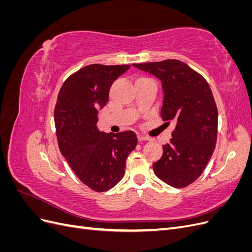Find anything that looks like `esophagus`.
Segmentation results:
<instances>
[{
	"mask_svg": "<svg viewBox=\"0 0 252 252\" xmlns=\"http://www.w3.org/2000/svg\"><path fill=\"white\" fill-rule=\"evenodd\" d=\"M138 140H139V141H150L151 138H149V136H147V135L139 134V135H138Z\"/></svg>",
	"mask_w": 252,
	"mask_h": 252,
	"instance_id": "1",
	"label": "esophagus"
}]
</instances>
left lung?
Returning <instances> with one entry per match:
<instances>
[{"instance_id": "left-lung-1", "label": "left lung", "mask_w": 252, "mask_h": 252, "mask_svg": "<svg viewBox=\"0 0 252 252\" xmlns=\"http://www.w3.org/2000/svg\"><path fill=\"white\" fill-rule=\"evenodd\" d=\"M133 66L162 82L161 116L175 124L170 143L163 145L162 158L152 165L154 171L166 184L186 187L202 174L215 150L218 108L211 89L200 73L179 60Z\"/></svg>"}]
</instances>
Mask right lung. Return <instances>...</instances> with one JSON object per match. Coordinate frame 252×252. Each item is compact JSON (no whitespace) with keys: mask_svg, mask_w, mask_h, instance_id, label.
<instances>
[{"mask_svg":"<svg viewBox=\"0 0 252 252\" xmlns=\"http://www.w3.org/2000/svg\"><path fill=\"white\" fill-rule=\"evenodd\" d=\"M130 65L91 64L61 87L55 123L61 154L78 178L94 191H107L123 179L126 159L138 139L133 131L106 133L96 126L113 81Z\"/></svg>","mask_w":252,"mask_h":252,"instance_id":"1","label":"right lung"}]
</instances>
